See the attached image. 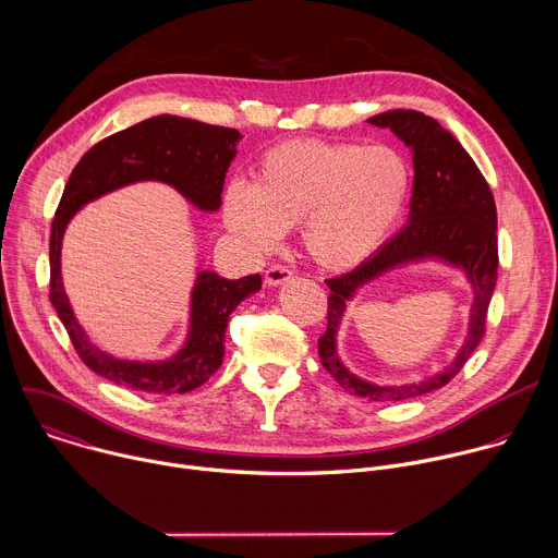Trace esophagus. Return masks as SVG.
<instances>
[{
    "instance_id": "34e87169",
    "label": "esophagus",
    "mask_w": 558,
    "mask_h": 558,
    "mask_svg": "<svg viewBox=\"0 0 558 558\" xmlns=\"http://www.w3.org/2000/svg\"><path fill=\"white\" fill-rule=\"evenodd\" d=\"M293 278V271L287 267V265H271L265 274V282L269 287H278V284H284L287 280Z\"/></svg>"
}]
</instances>
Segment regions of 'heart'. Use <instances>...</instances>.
<instances>
[{"label":"heart","mask_w":558,"mask_h":558,"mask_svg":"<svg viewBox=\"0 0 558 558\" xmlns=\"http://www.w3.org/2000/svg\"><path fill=\"white\" fill-rule=\"evenodd\" d=\"M409 194L411 168L397 149L300 138L265 149L252 185L225 190L222 218L256 254L276 250L284 229L300 225L317 265L353 269L388 241Z\"/></svg>","instance_id":"1"}]
</instances>
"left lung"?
<instances>
[{
    "mask_svg": "<svg viewBox=\"0 0 558 558\" xmlns=\"http://www.w3.org/2000/svg\"><path fill=\"white\" fill-rule=\"evenodd\" d=\"M371 125L388 128L413 151V196L409 222L371 258L353 271L327 280L329 325L317 340L323 366L351 395L371 402H402L446 386L480 347L486 333V313L497 284V207L480 168L461 143L433 117L417 110H388L368 119ZM441 259L463 268L475 300L466 340L450 367L411 385L377 387L351 374L337 357V329L345 302L366 281L409 262Z\"/></svg>",
    "mask_w": 558,
    "mask_h": 558,
    "instance_id": "8db88e82",
    "label": "left lung"
}]
</instances>
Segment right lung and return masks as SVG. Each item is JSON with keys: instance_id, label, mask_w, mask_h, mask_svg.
<instances>
[{"instance_id": "add662e5", "label": "right lung", "mask_w": 558, "mask_h": 558, "mask_svg": "<svg viewBox=\"0 0 558 558\" xmlns=\"http://www.w3.org/2000/svg\"><path fill=\"white\" fill-rule=\"evenodd\" d=\"M241 138V132L233 128L161 114L99 141L74 166L50 229V302L74 351L97 375L156 395L198 388L222 364L231 311L260 291L263 278L254 274L227 280L214 271H198L192 289L190 331L181 351L158 362L119 360L90 342L63 291L61 241L70 218L86 203L138 181L168 183L198 209L216 211L222 203L225 174Z\"/></svg>"}]
</instances>
